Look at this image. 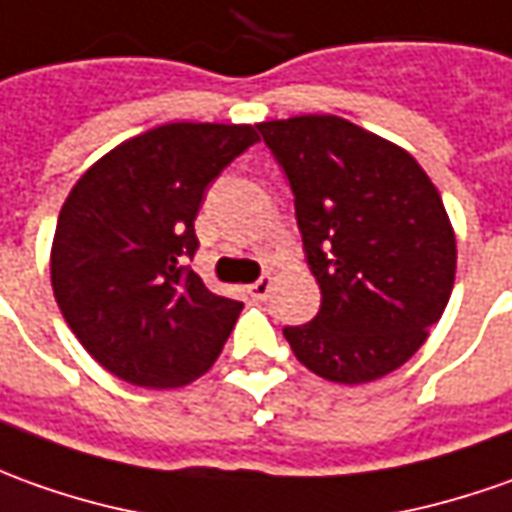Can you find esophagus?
Masks as SVG:
<instances>
[{
  "label": "esophagus",
  "instance_id": "34e87169",
  "mask_svg": "<svg viewBox=\"0 0 512 512\" xmlns=\"http://www.w3.org/2000/svg\"><path fill=\"white\" fill-rule=\"evenodd\" d=\"M249 294H252L255 300H266L271 294V277H260L257 283L249 285Z\"/></svg>",
  "mask_w": 512,
  "mask_h": 512
}]
</instances>
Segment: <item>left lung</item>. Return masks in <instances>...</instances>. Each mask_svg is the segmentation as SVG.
Here are the masks:
<instances>
[{
    "label": "left lung",
    "instance_id": "1",
    "mask_svg": "<svg viewBox=\"0 0 512 512\" xmlns=\"http://www.w3.org/2000/svg\"><path fill=\"white\" fill-rule=\"evenodd\" d=\"M294 190L322 308L285 328L294 356L333 384L403 367L443 316L457 235L443 198L401 145L336 114L257 123Z\"/></svg>",
    "mask_w": 512,
    "mask_h": 512
}]
</instances>
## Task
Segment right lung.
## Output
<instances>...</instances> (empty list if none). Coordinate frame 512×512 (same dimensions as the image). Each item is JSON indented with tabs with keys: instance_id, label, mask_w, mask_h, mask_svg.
Masks as SVG:
<instances>
[{
	"instance_id": "right-lung-1",
	"label": "right lung",
	"mask_w": 512,
	"mask_h": 512,
	"mask_svg": "<svg viewBox=\"0 0 512 512\" xmlns=\"http://www.w3.org/2000/svg\"><path fill=\"white\" fill-rule=\"evenodd\" d=\"M257 125L165 123L103 154L69 190L50 249L66 325L134 387H187L215 364L243 302L184 269L207 184Z\"/></svg>"
}]
</instances>
